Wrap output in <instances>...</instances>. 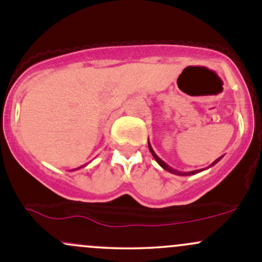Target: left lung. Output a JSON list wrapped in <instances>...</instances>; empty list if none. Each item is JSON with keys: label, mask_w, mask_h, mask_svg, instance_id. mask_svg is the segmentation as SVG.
<instances>
[{"label": "left lung", "mask_w": 262, "mask_h": 262, "mask_svg": "<svg viewBox=\"0 0 262 262\" xmlns=\"http://www.w3.org/2000/svg\"><path fill=\"white\" fill-rule=\"evenodd\" d=\"M149 150H150L151 155H152V156H154V159H155V160H156V163H158L159 165H160L161 168L164 169V170H166V171H169V172H172V174H175V175H179V177H188V175H194V174H196V172H201L202 170H204V169H201V170H194V171H179V170H175V169H172L171 166H169L168 164L165 163V161H163V160H161L160 158H159L158 155H156L155 151H154V150H152V147H151L150 142H149ZM221 159H222V156H221V158H218L217 160L213 161V163L211 164V165L208 166V168H211V166L215 165V164H217L218 161L221 160Z\"/></svg>", "instance_id": "1"}]
</instances>
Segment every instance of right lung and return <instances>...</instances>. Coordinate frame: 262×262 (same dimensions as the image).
<instances>
[{
	"mask_svg": "<svg viewBox=\"0 0 262 262\" xmlns=\"http://www.w3.org/2000/svg\"><path fill=\"white\" fill-rule=\"evenodd\" d=\"M83 166H85V165H82V166H79V168H77V169H80V168H83ZM77 169H74V170H77Z\"/></svg>",
	"mask_w": 262,
	"mask_h": 262,
	"instance_id": "obj_1",
	"label": "right lung"
}]
</instances>
